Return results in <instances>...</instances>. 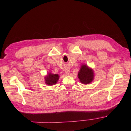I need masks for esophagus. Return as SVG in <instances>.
Wrapping results in <instances>:
<instances>
[{"label": "esophagus", "mask_w": 131, "mask_h": 131, "mask_svg": "<svg viewBox=\"0 0 131 131\" xmlns=\"http://www.w3.org/2000/svg\"><path fill=\"white\" fill-rule=\"evenodd\" d=\"M65 71V73L66 74H68V75L70 74V68H66Z\"/></svg>", "instance_id": "34e87169"}]
</instances>
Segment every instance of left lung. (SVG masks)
I'll use <instances>...</instances> for the list:
<instances>
[{
	"instance_id": "left-lung-1",
	"label": "left lung",
	"mask_w": 131,
	"mask_h": 131,
	"mask_svg": "<svg viewBox=\"0 0 131 131\" xmlns=\"http://www.w3.org/2000/svg\"><path fill=\"white\" fill-rule=\"evenodd\" d=\"M78 77L82 84H90L94 79L93 70L86 64H82L80 70L78 73Z\"/></svg>"
}]
</instances>
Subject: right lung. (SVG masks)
I'll list each match as a JSON object with an SVG mask.
<instances>
[{
  "label": "right lung",
  "instance_id": "right-lung-1",
  "mask_svg": "<svg viewBox=\"0 0 131 131\" xmlns=\"http://www.w3.org/2000/svg\"><path fill=\"white\" fill-rule=\"evenodd\" d=\"M59 75L52 74L50 72V73L47 74L44 78V81H45V83L47 85H53L56 84L58 80H59Z\"/></svg>",
  "mask_w": 131,
  "mask_h": 131
}]
</instances>
